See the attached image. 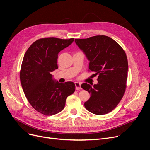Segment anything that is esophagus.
I'll use <instances>...</instances> for the list:
<instances>
[{
    "label": "esophagus",
    "mask_w": 150,
    "mask_h": 150,
    "mask_svg": "<svg viewBox=\"0 0 150 150\" xmlns=\"http://www.w3.org/2000/svg\"><path fill=\"white\" fill-rule=\"evenodd\" d=\"M75 88L76 90H79L81 89V83H79V82H75Z\"/></svg>",
    "instance_id": "1"
}]
</instances>
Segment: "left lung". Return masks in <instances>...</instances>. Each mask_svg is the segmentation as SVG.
<instances>
[{
	"mask_svg": "<svg viewBox=\"0 0 150 150\" xmlns=\"http://www.w3.org/2000/svg\"><path fill=\"white\" fill-rule=\"evenodd\" d=\"M75 41L89 61L88 71L98 75V83L93 87L87 83L81 84L91 95L84 107L95 115L107 114L118 105L126 89L128 62L125 51L106 35Z\"/></svg>",
	"mask_w": 150,
	"mask_h": 150,
	"instance_id": "8db88e82",
	"label": "left lung"
}]
</instances>
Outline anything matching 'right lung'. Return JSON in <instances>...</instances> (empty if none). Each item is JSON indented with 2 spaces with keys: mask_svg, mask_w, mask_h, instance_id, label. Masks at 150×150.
Instances as JSON below:
<instances>
[{
  "mask_svg": "<svg viewBox=\"0 0 150 150\" xmlns=\"http://www.w3.org/2000/svg\"><path fill=\"white\" fill-rule=\"evenodd\" d=\"M74 40V38H42L32 43L24 54L19 74L21 86L31 106L44 115L61 112L66 98L75 91L74 83L54 81L51 74L58 68V53Z\"/></svg>",
  "mask_w": 150,
  "mask_h": 150,
  "instance_id": "add662e5",
  "label": "right lung"
}]
</instances>
